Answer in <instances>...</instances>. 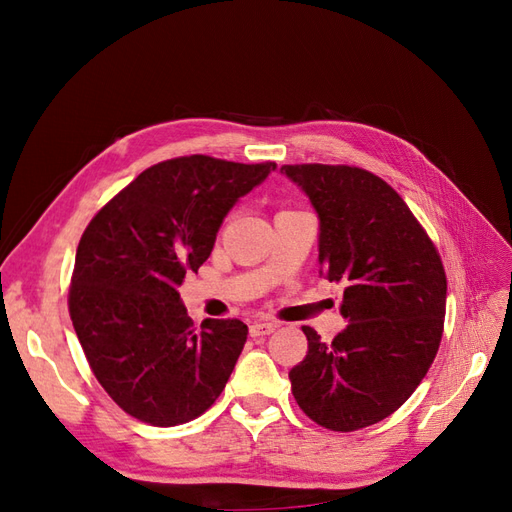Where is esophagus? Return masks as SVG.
<instances>
[{"instance_id": "esophagus-1", "label": "esophagus", "mask_w": 512, "mask_h": 512, "mask_svg": "<svg viewBox=\"0 0 512 512\" xmlns=\"http://www.w3.org/2000/svg\"><path fill=\"white\" fill-rule=\"evenodd\" d=\"M275 329H277L275 322H254V324H250V335L252 337L271 335Z\"/></svg>"}]
</instances>
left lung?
I'll list each match as a JSON object with an SVG mask.
<instances>
[{
	"instance_id": "left-lung-1",
	"label": "left lung",
	"mask_w": 512,
	"mask_h": 512,
	"mask_svg": "<svg viewBox=\"0 0 512 512\" xmlns=\"http://www.w3.org/2000/svg\"><path fill=\"white\" fill-rule=\"evenodd\" d=\"M320 218L318 262L344 282L348 327L290 369L292 395L320 427L356 431L391 416L436 359L446 273L436 245L389 183L359 166L284 164Z\"/></svg>"
}]
</instances>
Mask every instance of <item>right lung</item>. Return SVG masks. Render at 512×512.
Instances as JSON below:
<instances>
[{
  "label": "right lung",
  "mask_w": 512,
  "mask_h": 512,
  "mask_svg": "<svg viewBox=\"0 0 512 512\" xmlns=\"http://www.w3.org/2000/svg\"><path fill=\"white\" fill-rule=\"evenodd\" d=\"M271 170L275 162L211 156L153 164L85 228L70 318L102 389L138 421H194L224 391L247 327L237 318L194 327L177 288L209 258L232 205Z\"/></svg>",
  "instance_id": "add662e5"
}]
</instances>
